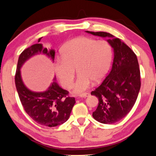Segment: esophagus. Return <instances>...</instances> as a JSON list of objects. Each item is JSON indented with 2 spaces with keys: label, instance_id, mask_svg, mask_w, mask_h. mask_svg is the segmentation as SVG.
I'll list each match as a JSON object with an SVG mask.
<instances>
[{
  "label": "esophagus",
  "instance_id": "obj_1",
  "mask_svg": "<svg viewBox=\"0 0 156 156\" xmlns=\"http://www.w3.org/2000/svg\"><path fill=\"white\" fill-rule=\"evenodd\" d=\"M89 95H90V94H89V93H83V94H80V97H83V98H86V97H88Z\"/></svg>",
  "mask_w": 156,
  "mask_h": 156
}]
</instances>
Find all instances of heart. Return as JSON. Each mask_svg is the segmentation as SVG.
<instances>
[{
    "label": "heart",
    "instance_id": "heart-1",
    "mask_svg": "<svg viewBox=\"0 0 156 156\" xmlns=\"http://www.w3.org/2000/svg\"><path fill=\"white\" fill-rule=\"evenodd\" d=\"M62 58L56 61L55 72L62 87H71L75 74L78 73L73 85L75 93L81 94L107 75L113 56L111 44L107 41L79 37L72 39L62 48Z\"/></svg>",
    "mask_w": 156,
    "mask_h": 156
}]
</instances>
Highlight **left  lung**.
I'll use <instances>...</instances> for the list:
<instances>
[{"instance_id": "left-lung-1", "label": "left lung", "mask_w": 156, "mask_h": 156, "mask_svg": "<svg viewBox=\"0 0 156 156\" xmlns=\"http://www.w3.org/2000/svg\"><path fill=\"white\" fill-rule=\"evenodd\" d=\"M86 32L108 37L107 41L113 49L111 71L91 94L97 97L99 101L92 117L101 123H115L130 112L138 97L141 80L137 56L123 41L108 33Z\"/></svg>"}]
</instances>
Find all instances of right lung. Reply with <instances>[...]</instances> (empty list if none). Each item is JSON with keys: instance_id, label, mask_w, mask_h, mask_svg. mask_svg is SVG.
<instances>
[{"instance_id": "1", "label": "right lung", "mask_w": 156, "mask_h": 156, "mask_svg": "<svg viewBox=\"0 0 156 156\" xmlns=\"http://www.w3.org/2000/svg\"><path fill=\"white\" fill-rule=\"evenodd\" d=\"M39 39L38 42L40 41ZM44 54L54 62L55 50H48L41 44H36L27 48L19 55L15 74V85L20 101L25 112L33 120L45 127H56L68 121L75 98L68 97V92L54 81L45 91L34 92L26 87L21 77V69L23 64L33 56Z\"/></svg>"}]
</instances>
